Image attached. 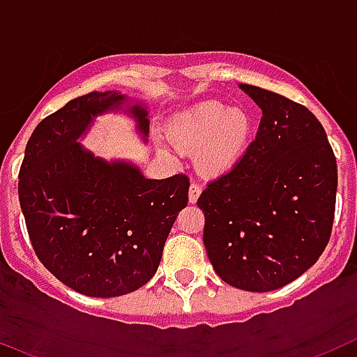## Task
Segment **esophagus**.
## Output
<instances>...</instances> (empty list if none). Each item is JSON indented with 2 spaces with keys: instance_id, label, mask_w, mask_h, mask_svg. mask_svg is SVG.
Instances as JSON below:
<instances>
[{
  "instance_id": "obj_1",
  "label": "esophagus",
  "mask_w": 357,
  "mask_h": 357,
  "mask_svg": "<svg viewBox=\"0 0 357 357\" xmlns=\"http://www.w3.org/2000/svg\"><path fill=\"white\" fill-rule=\"evenodd\" d=\"M200 193H202L200 185H198L197 182H191V185H189V202H191V204H197Z\"/></svg>"
}]
</instances>
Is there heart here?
<instances>
[{"instance_id": "1", "label": "heart", "mask_w": 357, "mask_h": 357, "mask_svg": "<svg viewBox=\"0 0 357 357\" xmlns=\"http://www.w3.org/2000/svg\"><path fill=\"white\" fill-rule=\"evenodd\" d=\"M166 134L178 151L197 153L202 175L222 176L245 155L252 137V119L238 107L202 102L176 114Z\"/></svg>"}]
</instances>
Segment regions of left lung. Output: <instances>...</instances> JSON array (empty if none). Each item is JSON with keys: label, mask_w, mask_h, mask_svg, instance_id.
Segmentation results:
<instances>
[{"label": "left lung", "mask_w": 357, "mask_h": 357, "mask_svg": "<svg viewBox=\"0 0 357 357\" xmlns=\"http://www.w3.org/2000/svg\"><path fill=\"white\" fill-rule=\"evenodd\" d=\"M241 89L263 110L234 168L198 198L214 272L245 291H273L313 266L331 238L338 168L321 123L289 98Z\"/></svg>", "instance_id": "obj_1"}]
</instances>
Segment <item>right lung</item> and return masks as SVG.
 Returning a JSON list of instances; mask_svg holds the SVG:
<instances>
[{"label":"right lung","mask_w":357,"mask_h":357,"mask_svg":"<svg viewBox=\"0 0 357 357\" xmlns=\"http://www.w3.org/2000/svg\"><path fill=\"white\" fill-rule=\"evenodd\" d=\"M123 100L107 91L66 103L37 125L19 169V204L36 255L66 286L98 298L146 284L188 206L184 173L151 181L127 162L96 159L77 143L94 116L118 109ZM128 112L146 135V110L134 105Z\"/></svg>","instance_id":"add662e5"}]
</instances>
